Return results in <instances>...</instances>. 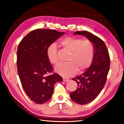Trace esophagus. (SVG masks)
I'll list each match as a JSON object with an SVG mask.
<instances>
[{
    "label": "esophagus",
    "instance_id": "obj_1",
    "mask_svg": "<svg viewBox=\"0 0 124 124\" xmlns=\"http://www.w3.org/2000/svg\"><path fill=\"white\" fill-rule=\"evenodd\" d=\"M63 81L64 82H68L69 81V79L66 78H63Z\"/></svg>",
    "mask_w": 124,
    "mask_h": 124
}]
</instances>
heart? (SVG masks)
Returning <instances> with one entry per match:
<instances>
[{
  "label": "heart",
  "mask_w": 124,
  "mask_h": 124,
  "mask_svg": "<svg viewBox=\"0 0 124 124\" xmlns=\"http://www.w3.org/2000/svg\"><path fill=\"white\" fill-rule=\"evenodd\" d=\"M62 47L69 53L67 58V62L61 63L55 68L58 74L66 77L74 75L78 71L82 72L91 66L94 58L95 48L89 40L67 37L59 42ZM47 57L53 65L58 62L57 47L52 44L47 50Z\"/></svg>",
  "instance_id": "1"
}]
</instances>
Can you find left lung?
Listing matches in <instances>:
<instances>
[{"instance_id": "left-lung-1", "label": "left lung", "mask_w": 124, "mask_h": 124, "mask_svg": "<svg viewBox=\"0 0 124 124\" xmlns=\"http://www.w3.org/2000/svg\"><path fill=\"white\" fill-rule=\"evenodd\" d=\"M73 34L85 36L95 48L91 65L84 73L72 79L78 86L70 93V98L76 103L84 105L93 101L104 86L109 70L110 58L105 43L98 36L85 31L76 32Z\"/></svg>"}]
</instances>
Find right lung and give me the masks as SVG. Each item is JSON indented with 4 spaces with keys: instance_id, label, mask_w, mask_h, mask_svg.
<instances>
[{
    "instance_id": "obj_1",
    "label": "right lung",
    "mask_w": 124,
    "mask_h": 124,
    "mask_svg": "<svg viewBox=\"0 0 124 124\" xmlns=\"http://www.w3.org/2000/svg\"><path fill=\"white\" fill-rule=\"evenodd\" d=\"M64 32L54 30L36 29L19 43L17 51L18 73L23 89L29 98L37 104L48 101L52 96L56 82L62 78L53 72L47 57L48 47Z\"/></svg>"
}]
</instances>
